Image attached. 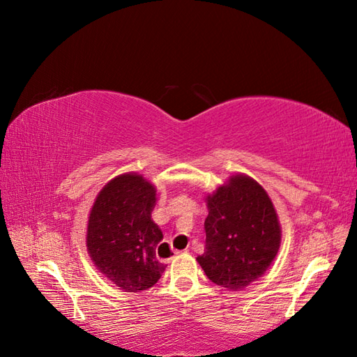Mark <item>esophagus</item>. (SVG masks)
Here are the masks:
<instances>
[{"instance_id": "34e87169", "label": "esophagus", "mask_w": 357, "mask_h": 357, "mask_svg": "<svg viewBox=\"0 0 357 357\" xmlns=\"http://www.w3.org/2000/svg\"><path fill=\"white\" fill-rule=\"evenodd\" d=\"M167 245H169V244H167ZM169 250H170V255H172V257L173 256H176V255H179L181 252H178V250H173L170 245H169ZM172 257H169V259H167V261H170L172 259Z\"/></svg>"}]
</instances>
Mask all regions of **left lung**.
<instances>
[{
	"mask_svg": "<svg viewBox=\"0 0 357 357\" xmlns=\"http://www.w3.org/2000/svg\"><path fill=\"white\" fill-rule=\"evenodd\" d=\"M206 250L196 261L207 278L236 291L259 279L280 248L282 229L265 188L234 173L206 196Z\"/></svg>",
	"mask_w": 357,
	"mask_h": 357,
	"instance_id": "obj_1",
	"label": "left lung"
}]
</instances>
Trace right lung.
<instances>
[{"label": "right lung", "mask_w": 357, "mask_h": 357, "mask_svg": "<svg viewBox=\"0 0 357 357\" xmlns=\"http://www.w3.org/2000/svg\"><path fill=\"white\" fill-rule=\"evenodd\" d=\"M156 187L144 174H118L98 193L89 213L86 247L96 270L128 293L153 287L165 270L156 250L162 231L151 219Z\"/></svg>", "instance_id": "add662e5"}]
</instances>
